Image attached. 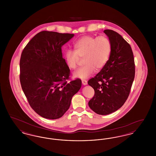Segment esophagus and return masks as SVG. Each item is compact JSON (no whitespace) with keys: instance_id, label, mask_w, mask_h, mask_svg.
<instances>
[{"instance_id":"obj_1","label":"esophagus","mask_w":156,"mask_h":156,"mask_svg":"<svg viewBox=\"0 0 156 156\" xmlns=\"http://www.w3.org/2000/svg\"><path fill=\"white\" fill-rule=\"evenodd\" d=\"M82 84L83 85H87V84H88V82L87 80H82Z\"/></svg>"}]
</instances>
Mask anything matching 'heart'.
<instances>
[{"mask_svg":"<svg viewBox=\"0 0 156 156\" xmlns=\"http://www.w3.org/2000/svg\"><path fill=\"white\" fill-rule=\"evenodd\" d=\"M74 50L69 49L66 52V59L68 67L76 68L80 57H83V67L74 74L75 78L85 80L93 74L97 69H101L106 65L111 52V43L105 36L94 37L83 36L74 43Z\"/></svg>","mask_w":156,"mask_h":156,"instance_id":"b5f03b06","label":"heart"}]
</instances>
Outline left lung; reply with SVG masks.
<instances>
[{"label":"left lung","instance_id":"8db88e82","mask_svg":"<svg viewBox=\"0 0 156 156\" xmlns=\"http://www.w3.org/2000/svg\"><path fill=\"white\" fill-rule=\"evenodd\" d=\"M111 43L107 63L88 83L95 90L88 102L98 115H106L120 108L129 95L135 75L133 53L130 44L119 33L105 30Z\"/></svg>","mask_w":156,"mask_h":156}]
</instances>
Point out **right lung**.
Listing matches in <instances>:
<instances>
[{
    "mask_svg": "<svg viewBox=\"0 0 156 156\" xmlns=\"http://www.w3.org/2000/svg\"><path fill=\"white\" fill-rule=\"evenodd\" d=\"M74 36L43 31L23 50L20 81L23 92L31 108L46 119L62 117L81 87L80 79L67 81L70 70L61 51L62 45Z\"/></svg>",
    "mask_w": 156,
    "mask_h": 156,
    "instance_id": "1",
    "label": "right lung"
}]
</instances>
